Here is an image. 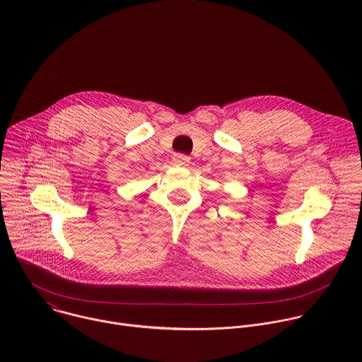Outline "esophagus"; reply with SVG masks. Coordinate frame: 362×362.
Instances as JSON below:
<instances>
[{"instance_id": "esophagus-1", "label": "esophagus", "mask_w": 362, "mask_h": 362, "mask_svg": "<svg viewBox=\"0 0 362 362\" xmlns=\"http://www.w3.org/2000/svg\"><path fill=\"white\" fill-rule=\"evenodd\" d=\"M190 162V158L186 156V154H175L173 158V163L177 166H187Z\"/></svg>"}]
</instances>
